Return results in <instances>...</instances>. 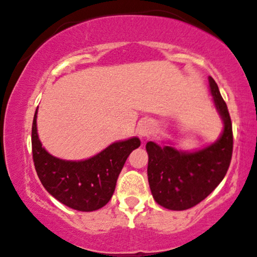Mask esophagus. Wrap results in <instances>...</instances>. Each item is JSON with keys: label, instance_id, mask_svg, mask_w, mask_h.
Returning <instances> with one entry per match:
<instances>
[{"label": "esophagus", "instance_id": "obj_1", "mask_svg": "<svg viewBox=\"0 0 257 257\" xmlns=\"http://www.w3.org/2000/svg\"><path fill=\"white\" fill-rule=\"evenodd\" d=\"M152 131H153L152 123L148 121L141 123L139 126V134L140 136H142V138H147V136H149L152 134Z\"/></svg>", "mask_w": 257, "mask_h": 257}]
</instances>
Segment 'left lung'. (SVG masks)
Wrapping results in <instances>:
<instances>
[{"instance_id": "1", "label": "left lung", "mask_w": 257, "mask_h": 257, "mask_svg": "<svg viewBox=\"0 0 257 257\" xmlns=\"http://www.w3.org/2000/svg\"><path fill=\"white\" fill-rule=\"evenodd\" d=\"M209 85L224 121L218 141L195 153H182L154 142L146 146L150 190L156 202L167 209L186 210L196 206L220 184L230 166L234 143L230 115L213 77H209Z\"/></svg>"}]
</instances>
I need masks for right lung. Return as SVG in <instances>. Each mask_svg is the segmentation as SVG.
<instances>
[{"label":"right lung","mask_w":257,"mask_h":257,"mask_svg":"<svg viewBox=\"0 0 257 257\" xmlns=\"http://www.w3.org/2000/svg\"><path fill=\"white\" fill-rule=\"evenodd\" d=\"M36 114L37 110L32 128L33 160L48 193L75 210L93 211L105 206L114 194L125 160L141 141L133 138L112 143L96 156L78 162L60 160L42 148L36 131Z\"/></svg>","instance_id":"obj_1"}]
</instances>
